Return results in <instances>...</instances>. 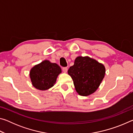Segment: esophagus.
Segmentation results:
<instances>
[{"label": "esophagus", "mask_w": 133, "mask_h": 133, "mask_svg": "<svg viewBox=\"0 0 133 133\" xmlns=\"http://www.w3.org/2000/svg\"><path fill=\"white\" fill-rule=\"evenodd\" d=\"M62 70H63V71L64 73H67V70H68V69H67V67H63L62 68Z\"/></svg>", "instance_id": "obj_1"}]
</instances>
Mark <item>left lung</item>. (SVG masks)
<instances>
[{
	"mask_svg": "<svg viewBox=\"0 0 133 133\" xmlns=\"http://www.w3.org/2000/svg\"><path fill=\"white\" fill-rule=\"evenodd\" d=\"M105 73L104 65L87 56H78L68 70L76 91L83 96H89L96 91Z\"/></svg>",
	"mask_w": 133,
	"mask_h": 133,
	"instance_id": "obj_1",
	"label": "left lung"
}]
</instances>
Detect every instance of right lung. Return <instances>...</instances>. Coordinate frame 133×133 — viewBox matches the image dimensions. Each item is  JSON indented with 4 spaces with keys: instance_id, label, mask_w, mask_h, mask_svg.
<instances>
[{
    "instance_id": "right-lung-1",
    "label": "right lung",
    "mask_w": 133,
    "mask_h": 133,
    "mask_svg": "<svg viewBox=\"0 0 133 133\" xmlns=\"http://www.w3.org/2000/svg\"><path fill=\"white\" fill-rule=\"evenodd\" d=\"M61 72V68L58 64L44 60L31 69L30 77L35 88L46 90L53 86L58 75Z\"/></svg>"
}]
</instances>
